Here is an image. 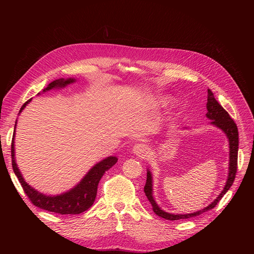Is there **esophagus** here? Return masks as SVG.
I'll return each instance as SVG.
<instances>
[{
    "label": "esophagus",
    "mask_w": 254,
    "mask_h": 254,
    "mask_svg": "<svg viewBox=\"0 0 254 254\" xmlns=\"http://www.w3.org/2000/svg\"><path fill=\"white\" fill-rule=\"evenodd\" d=\"M132 152L134 153V155H136V156H145L146 153L148 152L147 146H146V145L143 144V143L134 144L133 147H132Z\"/></svg>",
    "instance_id": "esophagus-1"
}]
</instances>
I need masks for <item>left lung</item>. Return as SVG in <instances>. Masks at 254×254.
I'll use <instances>...</instances> for the list:
<instances>
[{"label": "left lung", "instance_id": "8db88e82", "mask_svg": "<svg viewBox=\"0 0 254 254\" xmlns=\"http://www.w3.org/2000/svg\"><path fill=\"white\" fill-rule=\"evenodd\" d=\"M206 118L211 120L210 124L219 128L222 132H224L229 141V173H228V179L226 181V184L224 187V190L220 191V194L214 199L209 205L203 207V209L196 211L194 213H188V214H173L163 211L156 202L155 198H153V190H152V175L149 168H147V180H146V184L144 187L145 195L147 197L149 202L152 205V211L155 212L158 216L162 217L167 220H179L184 218H190L198 216L206 211L212 210L213 207L216 206V204L219 202L220 199L224 197V195L231 188V186L234 182L236 170H237V152H238V130L237 126L234 123V121L230 118L229 113L222 108L221 105L215 99L214 94L210 89H207V103H206ZM187 129V128H186Z\"/></svg>", "mask_w": 254, "mask_h": 254}]
</instances>
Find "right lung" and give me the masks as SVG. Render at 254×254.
<instances>
[{"mask_svg":"<svg viewBox=\"0 0 254 254\" xmlns=\"http://www.w3.org/2000/svg\"><path fill=\"white\" fill-rule=\"evenodd\" d=\"M76 81L75 78H59L52 81L48 84L47 88L43 89V93L50 90L55 89H64L68 84L74 83ZM40 93H38L39 95ZM32 102V98L27 101L24 105L21 107L19 114L24 110L25 107ZM18 121V120H17ZM16 125H14L13 135H12V142H11V160H12V168L14 175L18 177V179L21 183V186L24 190L26 195L30 199L36 206L40 207V209L47 210L50 212L58 213L61 215H76L80 214L84 211H87L89 207L92 206L94 203L96 194H97V186L98 182L101 180L103 175L111 168L115 163L118 162V158L114 156L107 157L104 160L99 161L98 163L92 166L89 172L84 175L83 178L76 184L74 188L68 190L64 193H61L58 195H45L41 191L37 190L23 178V175L21 174L19 167L16 162V153H14V136H16Z\"/></svg>","mask_w":254,"mask_h":254,"instance_id":"obj_1","label":"right lung"}]
</instances>
